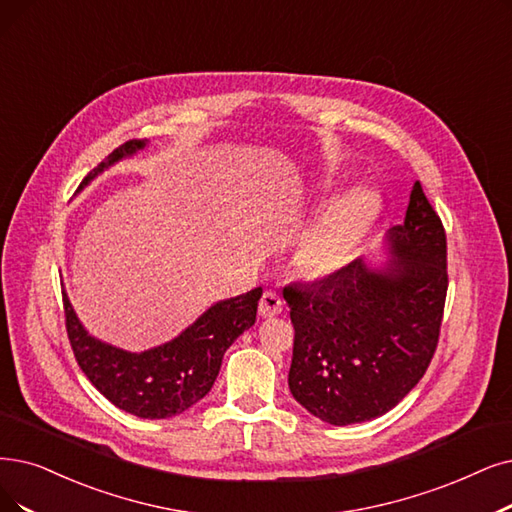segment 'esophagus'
<instances>
[{"label":"esophagus","instance_id":"34e87169","mask_svg":"<svg viewBox=\"0 0 512 512\" xmlns=\"http://www.w3.org/2000/svg\"><path fill=\"white\" fill-rule=\"evenodd\" d=\"M258 311H260L262 317H275V315H279L283 311L281 296L277 292H273V290H267V292L262 294V298H260Z\"/></svg>","mask_w":512,"mask_h":512}]
</instances>
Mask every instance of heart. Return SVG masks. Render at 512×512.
<instances>
[{
	"instance_id": "heart-1",
	"label": "heart",
	"mask_w": 512,
	"mask_h": 512,
	"mask_svg": "<svg viewBox=\"0 0 512 512\" xmlns=\"http://www.w3.org/2000/svg\"><path fill=\"white\" fill-rule=\"evenodd\" d=\"M380 201L370 189H353L332 201L298 245V264L315 277H330L344 269L372 229Z\"/></svg>"
}]
</instances>
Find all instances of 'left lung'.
<instances>
[{
	"label": "left lung",
	"mask_w": 512,
	"mask_h": 512,
	"mask_svg": "<svg viewBox=\"0 0 512 512\" xmlns=\"http://www.w3.org/2000/svg\"><path fill=\"white\" fill-rule=\"evenodd\" d=\"M382 267L353 260L283 288L294 323L288 384L315 418L346 426L386 414L431 363L447 294L441 218L416 180L405 220L386 235Z\"/></svg>",
	"instance_id": "1"
}]
</instances>
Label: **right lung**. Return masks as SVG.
I'll return each instance as SVG.
<instances>
[{"mask_svg":"<svg viewBox=\"0 0 512 512\" xmlns=\"http://www.w3.org/2000/svg\"><path fill=\"white\" fill-rule=\"evenodd\" d=\"M147 140H128L98 163L79 191L119 159L145 149ZM260 288L212 304L185 332L155 349L130 353L88 334L63 292L67 334L81 372L115 407L138 418L161 420L187 412L210 393L229 346L256 321Z\"/></svg>","mask_w":512,"mask_h":512,"instance_id":"add662e5","label":"right lung"}]
</instances>
